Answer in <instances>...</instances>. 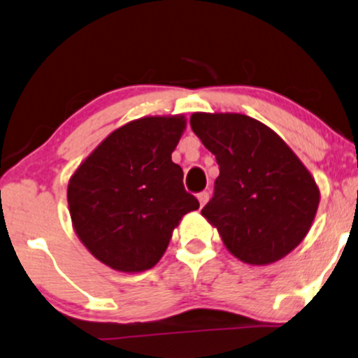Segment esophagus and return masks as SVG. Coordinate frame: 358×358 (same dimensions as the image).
<instances>
[{
	"instance_id": "34e87169",
	"label": "esophagus",
	"mask_w": 358,
	"mask_h": 358,
	"mask_svg": "<svg viewBox=\"0 0 358 358\" xmlns=\"http://www.w3.org/2000/svg\"><path fill=\"white\" fill-rule=\"evenodd\" d=\"M197 199H199V202H200V206H206V203H207V200H209V192H206V190H203V192H200V194L197 195Z\"/></svg>"
}]
</instances>
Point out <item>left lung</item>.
<instances>
[{"label": "left lung", "mask_w": 358, "mask_h": 358, "mask_svg": "<svg viewBox=\"0 0 358 358\" xmlns=\"http://www.w3.org/2000/svg\"><path fill=\"white\" fill-rule=\"evenodd\" d=\"M190 125L219 164L203 217L241 262L284 258L308 234L320 206L311 173L272 129L248 115L194 113Z\"/></svg>", "instance_id": "obj_1"}]
</instances>
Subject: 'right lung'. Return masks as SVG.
<instances>
[{
    "label": "right lung",
    "instance_id": "right-lung-1",
    "mask_svg": "<svg viewBox=\"0 0 358 358\" xmlns=\"http://www.w3.org/2000/svg\"><path fill=\"white\" fill-rule=\"evenodd\" d=\"M185 117H144L110 134L68 185L74 231L93 257L119 272L151 268L199 200L171 161Z\"/></svg>",
    "mask_w": 358,
    "mask_h": 358
}]
</instances>
